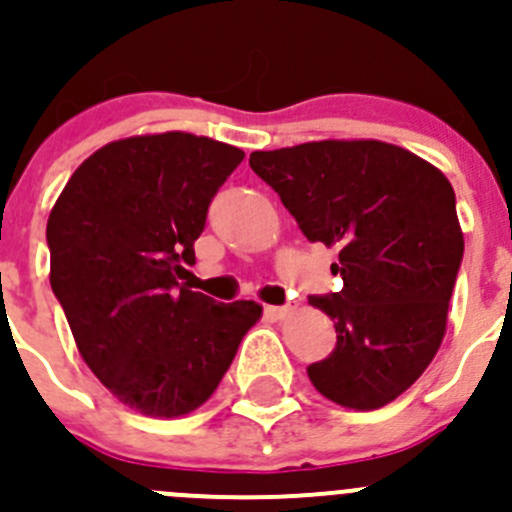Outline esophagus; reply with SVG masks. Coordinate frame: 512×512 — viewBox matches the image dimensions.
Segmentation results:
<instances>
[{
	"mask_svg": "<svg viewBox=\"0 0 512 512\" xmlns=\"http://www.w3.org/2000/svg\"><path fill=\"white\" fill-rule=\"evenodd\" d=\"M266 313L271 318H276V321H286V318H291L296 313V306L293 303H286V306H268Z\"/></svg>",
	"mask_w": 512,
	"mask_h": 512,
	"instance_id": "34e87169",
	"label": "esophagus"
}]
</instances>
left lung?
Instances as JSON below:
<instances>
[{
  "label": "left lung",
  "mask_w": 512,
  "mask_h": 512,
  "mask_svg": "<svg viewBox=\"0 0 512 512\" xmlns=\"http://www.w3.org/2000/svg\"><path fill=\"white\" fill-rule=\"evenodd\" d=\"M251 169L281 196L308 241L336 246L343 288L311 296L336 348L308 366L321 396L376 411L438 353L463 261L455 194L443 171L376 139H326L254 151Z\"/></svg>",
  "instance_id": "1"
}]
</instances>
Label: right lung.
Listing matches in <instances>:
<instances>
[{
	"label": "right lung",
	"mask_w": 512,
	"mask_h": 512,
	"mask_svg": "<svg viewBox=\"0 0 512 512\" xmlns=\"http://www.w3.org/2000/svg\"><path fill=\"white\" fill-rule=\"evenodd\" d=\"M244 151L186 131L129 136L89 156L47 221L54 296L96 378L141 416L211 398L256 301L216 303L179 283L219 186Z\"/></svg>",
	"instance_id": "right-lung-1"
}]
</instances>
